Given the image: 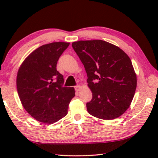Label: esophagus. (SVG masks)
I'll return each instance as SVG.
<instances>
[{
    "instance_id": "1",
    "label": "esophagus",
    "mask_w": 158,
    "mask_h": 158,
    "mask_svg": "<svg viewBox=\"0 0 158 158\" xmlns=\"http://www.w3.org/2000/svg\"><path fill=\"white\" fill-rule=\"evenodd\" d=\"M80 88L81 87H80L79 85H76V86H74V89H75V90H77V91H79Z\"/></svg>"
}]
</instances>
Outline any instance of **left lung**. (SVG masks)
<instances>
[{"label":"left lung","instance_id":"left-lung-1","mask_svg":"<svg viewBox=\"0 0 158 158\" xmlns=\"http://www.w3.org/2000/svg\"><path fill=\"white\" fill-rule=\"evenodd\" d=\"M74 52L84 65L93 93L86 103L89 113L112 120L129 108L137 88V75L129 56L119 47L96 40L74 42Z\"/></svg>","mask_w":158,"mask_h":158}]
</instances>
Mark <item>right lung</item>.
I'll use <instances>...</instances> for the list:
<instances>
[{
	"label": "right lung",
	"mask_w": 158,
	"mask_h": 158,
	"mask_svg": "<svg viewBox=\"0 0 158 158\" xmlns=\"http://www.w3.org/2000/svg\"><path fill=\"white\" fill-rule=\"evenodd\" d=\"M69 42H58L37 48L19 69L17 88L21 104L40 122L53 123L65 116L75 95L73 87H64L56 65Z\"/></svg>",
	"instance_id": "obj_1"
}]
</instances>
